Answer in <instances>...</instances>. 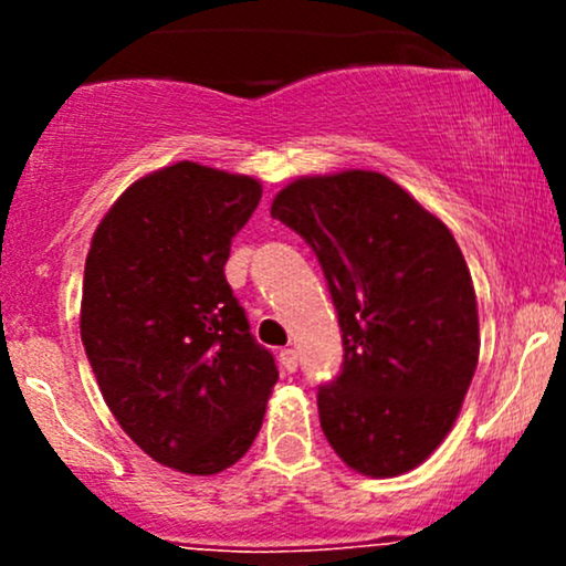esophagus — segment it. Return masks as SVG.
<instances>
[{
  "label": "esophagus",
  "instance_id": "34e87169",
  "mask_svg": "<svg viewBox=\"0 0 566 566\" xmlns=\"http://www.w3.org/2000/svg\"><path fill=\"white\" fill-rule=\"evenodd\" d=\"M279 365H282V369L287 375H292L297 369V354H295V348H284L282 354H279Z\"/></svg>",
  "mask_w": 566,
  "mask_h": 566
}]
</instances>
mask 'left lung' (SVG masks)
<instances>
[{"label": "left lung", "instance_id": "obj_1", "mask_svg": "<svg viewBox=\"0 0 566 566\" xmlns=\"http://www.w3.org/2000/svg\"><path fill=\"white\" fill-rule=\"evenodd\" d=\"M271 216L319 258L340 322V375L316 394L324 437L365 476L412 471L450 433L476 373L463 252L418 199L369 170L292 180Z\"/></svg>", "mask_w": 566, "mask_h": 566}]
</instances>
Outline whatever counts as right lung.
I'll return each mask as SVG.
<instances>
[{
	"instance_id": "obj_1",
	"label": "right lung",
	"mask_w": 566,
	"mask_h": 566,
	"mask_svg": "<svg viewBox=\"0 0 566 566\" xmlns=\"http://www.w3.org/2000/svg\"><path fill=\"white\" fill-rule=\"evenodd\" d=\"M261 193L250 175L161 167L114 201L84 263L80 329L103 399L143 452L193 476L250 450L279 380L223 274Z\"/></svg>"
}]
</instances>
